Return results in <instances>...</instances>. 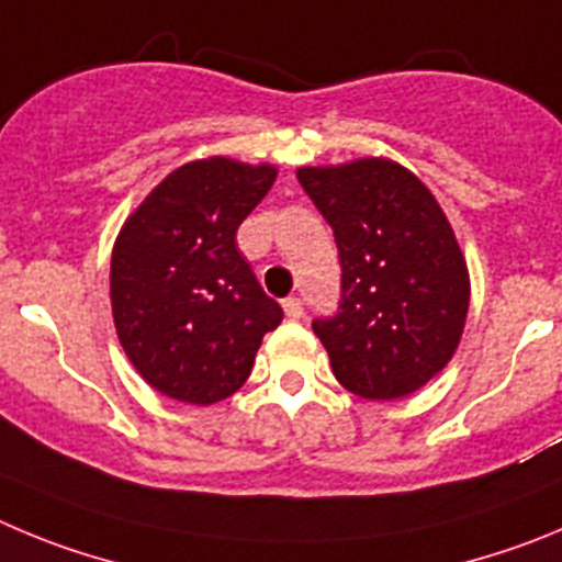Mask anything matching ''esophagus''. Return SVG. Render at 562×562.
Instances as JSON below:
<instances>
[{
    "label": "esophagus",
    "mask_w": 562,
    "mask_h": 562,
    "mask_svg": "<svg viewBox=\"0 0 562 562\" xmlns=\"http://www.w3.org/2000/svg\"><path fill=\"white\" fill-rule=\"evenodd\" d=\"M282 311H285L288 318H302V316H305V305H302L300 296H288V300L282 302Z\"/></svg>",
    "instance_id": "esophagus-1"
}]
</instances>
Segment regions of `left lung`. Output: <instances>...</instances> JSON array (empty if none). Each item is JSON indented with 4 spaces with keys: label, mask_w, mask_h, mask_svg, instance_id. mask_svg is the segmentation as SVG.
<instances>
[{
    "label": "left lung",
    "mask_w": 562,
    "mask_h": 562,
    "mask_svg": "<svg viewBox=\"0 0 562 562\" xmlns=\"http://www.w3.org/2000/svg\"><path fill=\"white\" fill-rule=\"evenodd\" d=\"M296 179L333 226L341 260L336 316L316 318L336 381L367 401H397L453 358L470 277L442 206L397 161L300 168Z\"/></svg>",
    "instance_id": "obj_1"
}]
</instances>
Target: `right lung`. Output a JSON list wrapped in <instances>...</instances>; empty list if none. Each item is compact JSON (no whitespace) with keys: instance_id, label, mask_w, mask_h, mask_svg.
<instances>
[{"instance_id":"1","label":"right lung","mask_w":562,"mask_h":562,"mask_svg":"<svg viewBox=\"0 0 562 562\" xmlns=\"http://www.w3.org/2000/svg\"><path fill=\"white\" fill-rule=\"evenodd\" d=\"M274 165L187 161L131 212L111 251V313L134 369L193 406L244 386L282 307L237 251V226L266 199Z\"/></svg>"}]
</instances>
